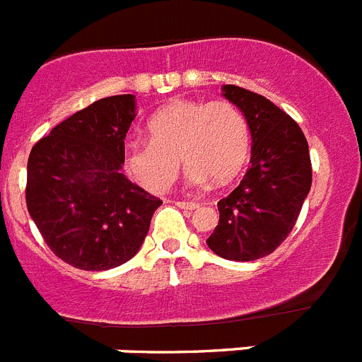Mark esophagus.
<instances>
[{"label":"esophagus","mask_w":362,"mask_h":362,"mask_svg":"<svg viewBox=\"0 0 362 362\" xmlns=\"http://www.w3.org/2000/svg\"><path fill=\"white\" fill-rule=\"evenodd\" d=\"M177 206L183 210H196L199 209V203H196V201H177Z\"/></svg>","instance_id":"34e87169"}]
</instances>
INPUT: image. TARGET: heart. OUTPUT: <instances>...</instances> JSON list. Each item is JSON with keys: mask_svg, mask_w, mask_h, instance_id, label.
I'll return each instance as SVG.
<instances>
[{"mask_svg": "<svg viewBox=\"0 0 362 362\" xmlns=\"http://www.w3.org/2000/svg\"><path fill=\"white\" fill-rule=\"evenodd\" d=\"M150 139L130 141L124 168L150 192H165L177 179L181 161L194 185L230 183L245 166L250 127L228 99H181L156 112L146 124Z\"/></svg>", "mask_w": 362, "mask_h": 362, "instance_id": "b5f03b06", "label": "heart"}]
</instances>
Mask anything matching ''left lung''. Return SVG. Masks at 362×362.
<instances>
[{"label":"left lung","instance_id":"1","mask_svg":"<svg viewBox=\"0 0 362 362\" xmlns=\"http://www.w3.org/2000/svg\"><path fill=\"white\" fill-rule=\"evenodd\" d=\"M252 132L250 168L217 203L219 223L206 239L210 250L230 261L272 254L296 226L312 187L308 143L299 124L264 95L225 85Z\"/></svg>","mask_w":362,"mask_h":362}]
</instances>
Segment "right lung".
<instances>
[{"mask_svg": "<svg viewBox=\"0 0 362 362\" xmlns=\"http://www.w3.org/2000/svg\"><path fill=\"white\" fill-rule=\"evenodd\" d=\"M132 94L94 101L32 146L25 199L45 243L74 268L108 270L137 254L159 204L121 174Z\"/></svg>", "mask_w": 362, "mask_h": 362, "instance_id": "1", "label": "right lung"}]
</instances>
